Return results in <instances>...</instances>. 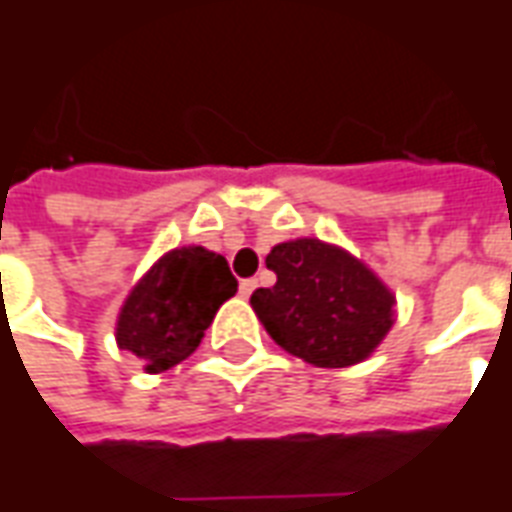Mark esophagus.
Wrapping results in <instances>:
<instances>
[{
    "instance_id": "1",
    "label": "esophagus",
    "mask_w": 512,
    "mask_h": 512,
    "mask_svg": "<svg viewBox=\"0 0 512 512\" xmlns=\"http://www.w3.org/2000/svg\"><path fill=\"white\" fill-rule=\"evenodd\" d=\"M256 287H259V281H256V278H245V281H239V295H245V298H248L250 292L256 290Z\"/></svg>"
}]
</instances>
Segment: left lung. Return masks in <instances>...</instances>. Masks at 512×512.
I'll return each mask as SVG.
<instances>
[{
    "label": "left lung",
    "mask_w": 512,
    "mask_h": 512,
    "mask_svg": "<svg viewBox=\"0 0 512 512\" xmlns=\"http://www.w3.org/2000/svg\"><path fill=\"white\" fill-rule=\"evenodd\" d=\"M276 284L250 295L267 334L317 368L368 359L396 320V295L348 250L292 239L267 253Z\"/></svg>",
    "instance_id": "obj_1"
}]
</instances>
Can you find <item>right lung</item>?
<instances>
[{
  "instance_id": "add662e5",
  "label": "right lung",
  "mask_w": 512,
  "mask_h": 512,
  "mask_svg": "<svg viewBox=\"0 0 512 512\" xmlns=\"http://www.w3.org/2000/svg\"><path fill=\"white\" fill-rule=\"evenodd\" d=\"M236 278L220 253L189 245L164 253L139 278L116 320V345L164 373L195 351Z\"/></svg>"
}]
</instances>
